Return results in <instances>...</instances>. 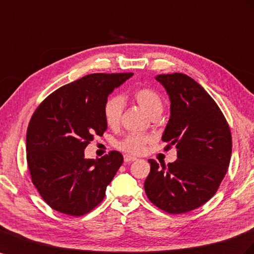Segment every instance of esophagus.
Masks as SVG:
<instances>
[{"label": "esophagus", "mask_w": 254, "mask_h": 254, "mask_svg": "<svg viewBox=\"0 0 254 254\" xmlns=\"http://www.w3.org/2000/svg\"><path fill=\"white\" fill-rule=\"evenodd\" d=\"M138 160L135 158V157L133 156H130V155H124V161L125 162H132V161H135Z\"/></svg>", "instance_id": "obj_1"}]
</instances>
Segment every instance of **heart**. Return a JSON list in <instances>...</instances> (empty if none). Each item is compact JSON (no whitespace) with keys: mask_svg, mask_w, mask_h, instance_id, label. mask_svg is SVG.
Masks as SVG:
<instances>
[{"mask_svg":"<svg viewBox=\"0 0 254 254\" xmlns=\"http://www.w3.org/2000/svg\"><path fill=\"white\" fill-rule=\"evenodd\" d=\"M132 99L138 104L144 111L153 118L159 115L162 111L163 104L158 92L152 87L142 86L136 87L132 91ZM123 113V100L119 96H112L108 98L104 105V119L108 127L111 129L118 128ZM152 141L149 135H142L131 133L126 135L124 139L118 143V147L123 152L140 155L142 154L147 144Z\"/></svg>","mask_w":254,"mask_h":254,"instance_id":"1","label":"heart"}]
</instances>
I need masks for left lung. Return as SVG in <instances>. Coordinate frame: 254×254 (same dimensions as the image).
<instances>
[{"label": "left lung", "instance_id": "8db88e82", "mask_svg": "<svg viewBox=\"0 0 254 254\" xmlns=\"http://www.w3.org/2000/svg\"><path fill=\"white\" fill-rule=\"evenodd\" d=\"M157 81L171 100V116L162 141L177 148V159H148L150 172L144 189L155 206L172 215L202 206L214 195L227 173L232 154L230 126L220 108L187 74H159Z\"/></svg>", "mask_w": 254, "mask_h": 254}]
</instances>
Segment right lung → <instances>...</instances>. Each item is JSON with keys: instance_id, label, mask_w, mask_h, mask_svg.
I'll list each match as a JSON object with an SVG mask.
<instances>
[{"instance_id": "right-lung-1", "label": "right lung", "mask_w": 254, "mask_h": 254, "mask_svg": "<svg viewBox=\"0 0 254 254\" xmlns=\"http://www.w3.org/2000/svg\"><path fill=\"white\" fill-rule=\"evenodd\" d=\"M132 72L91 73L61 86L33 113L26 131V161L40 196L53 209L80 217L104 200L124 158L118 150L85 159L84 149L107 129L104 105Z\"/></svg>"}]
</instances>
